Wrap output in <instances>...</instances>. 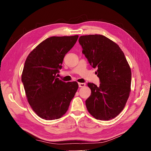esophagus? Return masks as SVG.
Segmentation results:
<instances>
[{"instance_id":"esophagus-1","label":"esophagus","mask_w":151,"mask_h":151,"mask_svg":"<svg viewBox=\"0 0 151 151\" xmlns=\"http://www.w3.org/2000/svg\"><path fill=\"white\" fill-rule=\"evenodd\" d=\"M78 85L80 88H83V87H84L86 86V84L85 83H79Z\"/></svg>"}]
</instances>
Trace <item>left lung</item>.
I'll return each instance as SVG.
<instances>
[{
    "label": "left lung",
    "instance_id": "left-lung-1",
    "mask_svg": "<svg viewBox=\"0 0 151 151\" xmlns=\"http://www.w3.org/2000/svg\"><path fill=\"white\" fill-rule=\"evenodd\" d=\"M79 43L90 64L97 69L101 83L99 87L88 83L91 95L86 100V108L97 119H111L123 110L130 96V65L120 47L105 36L83 35Z\"/></svg>",
    "mask_w": 151,
    "mask_h": 151
}]
</instances>
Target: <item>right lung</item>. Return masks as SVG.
Masks as SVG:
<instances>
[{
	"label": "right lung",
	"mask_w": 151,
	"mask_h": 151,
	"mask_svg": "<svg viewBox=\"0 0 151 151\" xmlns=\"http://www.w3.org/2000/svg\"><path fill=\"white\" fill-rule=\"evenodd\" d=\"M78 35L51 37L37 46L25 61L21 80L29 104L45 120L64 115L78 89L76 81L65 83L57 78L65 55Z\"/></svg>",
	"instance_id": "add662e5"
}]
</instances>
